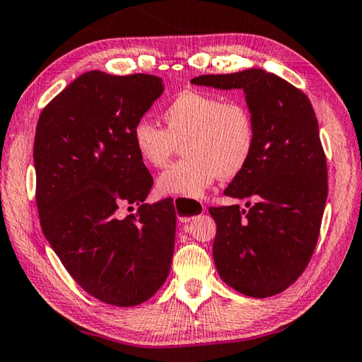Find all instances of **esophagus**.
<instances>
[{"label": "esophagus", "mask_w": 362, "mask_h": 362, "mask_svg": "<svg viewBox=\"0 0 362 362\" xmlns=\"http://www.w3.org/2000/svg\"><path fill=\"white\" fill-rule=\"evenodd\" d=\"M175 211H177V217H179L180 222H192L194 217H198L199 214H203L206 211V206L202 203L193 202V199H182V198H175L174 202Z\"/></svg>", "instance_id": "34e87169"}]
</instances>
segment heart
Instances as JSON below:
<instances>
[{
    "label": "heart",
    "mask_w": 362,
    "mask_h": 362,
    "mask_svg": "<svg viewBox=\"0 0 362 362\" xmlns=\"http://www.w3.org/2000/svg\"><path fill=\"white\" fill-rule=\"evenodd\" d=\"M164 129L141 120L132 132L135 151L154 169L169 163L182 141L185 158L158 177V190L197 199L216 177L232 179L248 165L256 146V125L242 101H223L204 91L185 90L160 112Z\"/></svg>",
    "instance_id": "1"
}]
</instances>
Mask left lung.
Masks as SVG:
<instances>
[{
    "label": "left lung",
    "instance_id": "obj_1",
    "mask_svg": "<svg viewBox=\"0 0 362 362\" xmlns=\"http://www.w3.org/2000/svg\"><path fill=\"white\" fill-rule=\"evenodd\" d=\"M199 87L243 90L256 125L248 165L226 188L238 204L209 208L217 230L212 256L221 279L240 293L267 298L305 271L319 238L327 199V163L319 124L301 90L264 69L199 76Z\"/></svg>",
    "mask_w": 362,
    "mask_h": 362
}]
</instances>
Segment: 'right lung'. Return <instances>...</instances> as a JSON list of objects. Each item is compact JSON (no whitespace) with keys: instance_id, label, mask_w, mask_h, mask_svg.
I'll list each match as a JSON object with an SVG mask.
<instances>
[{"instance_id":"add662e5","label":"right lung","mask_w":362,"mask_h":362,"mask_svg":"<svg viewBox=\"0 0 362 362\" xmlns=\"http://www.w3.org/2000/svg\"><path fill=\"white\" fill-rule=\"evenodd\" d=\"M164 87L148 74L77 77L40 114L33 163L42 230L66 271L96 300L136 306L168 279L170 199L145 203L153 177L132 132ZM139 206L124 218L122 208Z\"/></svg>"}]
</instances>
